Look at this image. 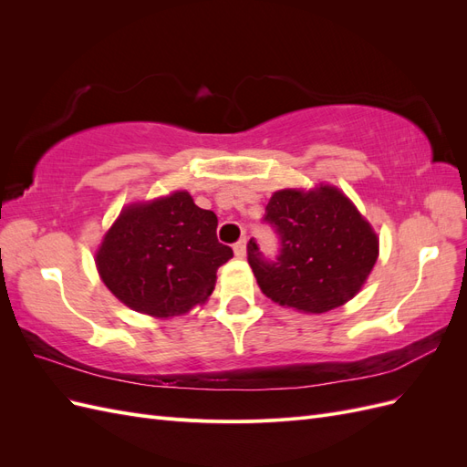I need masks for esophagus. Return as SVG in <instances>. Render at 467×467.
Listing matches in <instances>:
<instances>
[{
  "mask_svg": "<svg viewBox=\"0 0 467 467\" xmlns=\"http://www.w3.org/2000/svg\"><path fill=\"white\" fill-rule=\"evenodd\" d=\"M234 253H235L237 259H244V257L247 255V242H245V237L239 239V242L234 245Z\"/></svg>",
  "mask_w": 467,
  "mask_h": 467,
  "instance_id": "34e87169",
  "label": "esophagus"
}]
</instances>
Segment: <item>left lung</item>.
<instances>
[{"label":"left lung","instance_id":"8db88e82","mask_svg":"<svg viewBox=\"0 0 467 467\" xmlns=\"http://www.w3.org/2000/svg\"><path fill=\"white\" fill-rule=\"evenodd\" d=\"M263 223L278 237V255L266 257L249 239L247 261L257 285L271 300L306 314L350 300L378 259L376 234L335 187L275 192Z\"/></svg>","mask_w":467,"mask_h":467}]
</instances>
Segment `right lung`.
Masks as SVG:
<instances>
[{"mask_svg":"<svg viewBox=\"0 0 467 467\" xmlns=\"http://www.w3.org/2000/svg\"><path fill=\"white\" fill-rule=\"evenodd\" d=\"M218 218L185 191L126 208L107 232L97 268L107 288L136 312L185 314L214 290L216 271L234 257L216 237Z\"/></svg>","mask_w":467,"mask_h":467,"instance_id":"right-lung-1","label":"right lung"}]
</instances>
